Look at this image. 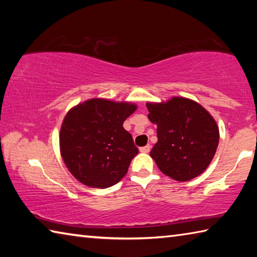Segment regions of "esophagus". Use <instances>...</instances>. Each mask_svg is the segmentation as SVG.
I'll list each match as a JSON object with an SVG mask.
<instances>
[{
  "label": "esophagus",
  "instance_id": "obj_1",
  "mask_svg": "<svg viewBox=\"0 0 257 257\" xmlns=\"http://www.w3.org/2000/svg\"><path fill=\"white\" fill-rule=\"evenodd\" d=\"M139 151H141L142 153H149V152L151 151V146L150 145H146L144 147H141V149H139Z\"/></svg>",
  "mask_w": 257,
  "mask_h": 257
}]
</instances>
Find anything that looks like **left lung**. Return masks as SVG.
Masks as SVG:
<instances>
[{"label": "left lung", "instance_id": "8db88e82", "mask_svg": "<svg viewBox=\"0 0 257 257\" xmlns=\"http://www.w3.org/2000/svg\"><path fill=\"white\" fill-rule=\"evenodd\" d=\"M146 106L149 119L158 124V143L151 156L160 170L178 181H188L204 172L219 144V128L210 113L184 97Z\"/></svg>", "mask_w": 257, "mask_h": 257}]
</instances>
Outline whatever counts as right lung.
<instances>
[{"mask_svg":"<svg viewBox=\"0 0 257 257\" xmlns=\"http://www.w3.org/2000/svg\"><path fill=\"white\" fill-rule=\"evenodd\" d=\"M136 107L93 98L68 112L60 132V149L77 180L94 188H107L125 176L138 149L122 124Z\"/></svg>","mask_w":257,"mask_h":257,"instance_id":"obj_1","label":"right lung"}]
</instances>
